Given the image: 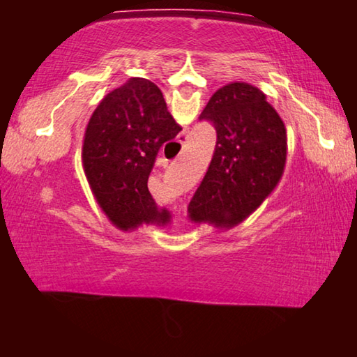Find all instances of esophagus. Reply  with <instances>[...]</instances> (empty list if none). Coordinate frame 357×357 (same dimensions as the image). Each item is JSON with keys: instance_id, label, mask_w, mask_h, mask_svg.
<instances>
[{"instance_id": "34e87169", "label": "esophagus", "mask_w": 357, "mask_h": 357, "mask_svg": "<svg viewBox=\"0 0 357 357\" xmlns=\"http://www.w3.org/2000/svg\"><path fill=\"white\" fill-rule=\"evenodd\" d=\"M184 142H185V138H183V140H179V143H181V144H183Z\"/></svg>"}]
</instances>
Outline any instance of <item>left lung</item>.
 <instances>
[{
	"label": "left lung",
	"mask_w": 357,
	"mask_h": 357,
	"mask_svg": "<svg viewBox=\"0 0 357 357\" xmlns=\"http://www.w3.org/2000/svg\"><path fill=\"white\" fill-rule=\"evenodd\" d=\"M200 119L217 132L209 168L189 204L195 223L229 228L275 189L287 162V129L263 91L233 82L213 94Z\"/></svg>",
	"instance_id": "1"
}]
</instances>
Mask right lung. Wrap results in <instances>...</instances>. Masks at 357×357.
Wrapping results in <instances>:
<instances>
[{
    "instance_id": "obj_1",
    "label": "right lung",
    "mask_w": 357,
    "mask_h": 357,
    "mask_svg": "<svg viewBox=\"0 0 357 357\" xmlns=\"http://www.w3.org/2000/svg\"><path fill=\"white\" fill-rule=\"evenodd\" d=\"M179 130L157 84L140 77L108 93L91 114L82 148L84 174L119 229L172 222L149 193L148 178L160 146Z\"/></svg>"
}]
</instances>
